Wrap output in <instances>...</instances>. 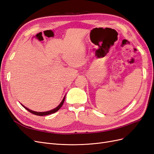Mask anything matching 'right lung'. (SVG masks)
I'll return each mask as SVG.
<instances>
[{
	"label": "right lung",
	"instance_id": "right-lung-1",
	"mask_svg": "<svg viewBox=\"0 0 154 154\" xmlns=\"http://www.w3.org/2000/svg\"><path fill=\"white\" fill-rule=\"evenodd\" d=\"M65 98H66V96H65L63 97V98L62 100V101H61V103H60L56 108H54V109L53 110H49V111H46V112H36V111H33L32 110H30L29 109H27V107H26L24 105H23L22 104H21V105L24 107V108H25L27 110H28L29 112H30L31 113L35 115H36V116H46V115H49V114H53L54 112H57L61 107L62 106L63 103H64V101H65Z\"/></svg>",
	"mask_w": 154,
	"mask_h": 154
}]
</instances>
